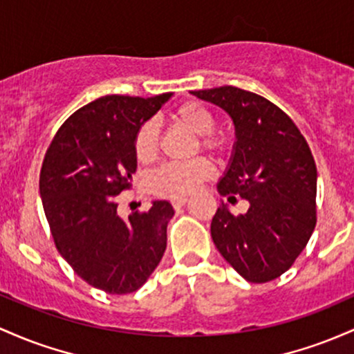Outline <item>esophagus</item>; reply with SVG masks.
Segmentation results:
<instances>
[{
    "label": "esophagus",
    "mask_w": 354,
    "mask_h": 354,
    "mask_svg": "<svg viewBox=\"0 0 354 354\" xmlns=\"http://www.w3.org/2000/svg\"><path fill=\"white\" fill-rule=\"evenodd\" d=\"M187 201H189L187 197H177V198H172V205H174V209H180V207H184V205L187 204Z\"/></svg>",
    "instance_id": "34e87169"
}]
</instances>
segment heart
<instances>
[{
  "mask_svg": "<svg viewBox=\"0 0 354 354\" xmlns=\"http://www.w3.org/2000/svg\"><path fill=\"white\" fill-rule=\"evenodd\" d=\"M170 118L177 125L198 135V145L209 152L219 156L225 150V138L221 133H214V115L198 102H184L170 112ZM158 149V130L153 122H145L137 130L133 138V153L138 162L147 164L157 156ZM212 172V167L207 158H194L184 164H165L158 167L149 178V187L153 194L160 197L177 198L189 196L194 192L201 182Z\"/></svg>",
  "mask_w": 354,
  "mask_h": 354,
  "instance_id": "1",
  "label": "heart"
}]
</instances>
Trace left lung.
<instances>
[{
	"mask_svg": "<svg viewBox=\"0 0 354 354\" xmlns=\"http://www.w3.org/2000/svg\"><path fill=\"white\" fill-rule=\"evenodd\" d=\"M190 93L232 120L236 142L217 192L229 202L248 201L242 214L222 202L210 236L245 281L269 283L295 264L315 230V158L295 122L261 95L236 86Z\"/></svg>",
	"mask_w": 354,
	"mask_h": 354,
	"instance_id": "obj_1",
	"label": "left lung"
}]
</instances>
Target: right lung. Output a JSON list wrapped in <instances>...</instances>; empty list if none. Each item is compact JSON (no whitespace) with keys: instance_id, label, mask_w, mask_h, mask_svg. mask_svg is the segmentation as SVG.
<instances>
[{"instance_id":"obj_1","label":"right lung","mask_w":354,"mask_h":354,"mask_svg":"<svg viewBox=\"0 0 354 354\" xmlns=\"http://www.w3.org/2000/svg\"><path fill=\"white\" fill-rule=\"evenodd\" d=\"M172 97L105 95L82 106L51 140L39 174V197L63 259L93 288L129 295L145 284L167 248L174 207L153 201L122 219L117 196L137 170L133 138Z\"/></svg>"}]
</instances>
